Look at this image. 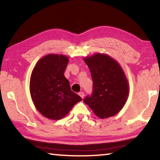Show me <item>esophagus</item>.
I'll use <instances>...</instances> for the list:
<instances>
[{"mask_svg": "<svg viewBox=\"0 0 160 160\" xmlns=\"http://www.w3.org/2000/svg\"><path fill=\"white\" fill-rule=\"evenodd\" d=\"M78 94H79V95L80 96L81 98H82V99L84 98V96H85V94H84V93L82 92H80L78 93Z\"/></svg>", "mask_w": 160, "mask_h": 160, "instance_id": "34e87169", "label": "esophagus"}]
</instances>
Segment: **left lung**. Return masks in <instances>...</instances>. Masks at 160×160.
Masks as SVG:
<instances>
[{"label": "left lung", "instance_id": "left-lung-1", "mask_svg": "<svg viewBox=\"0 0 160 160\" xmlns=\"http://www.w3.org/2000/svg\"><path fill=\"white\" fill-rule=\"evenodd\" d=\"M90 68L93 91L83 102L100 118L113 116L125 105L129 93L128 80L118 62L104 53L84 58Z\"/></svg>", "mask_w": 160, "mask_h": 160}]
</instances>
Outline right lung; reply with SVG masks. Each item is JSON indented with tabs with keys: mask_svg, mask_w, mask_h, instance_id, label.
I'll return each instance as SVG.
<instances>
[{
	"mask_svg": "<svg viewBox=\"0 0 160 160\" xmlns=\"http://www.w3.org/2000/svg\"><path fill=\"white\" fill-rule=\"evenodd\" d=\"M64 55L48 54L37 62L32 72L29 90L36 109L52 120L66 116L82 98L70 89L64 76L68 63Z\"/></svg>",
	"mask_w": 160,
	"mask_h": 160,
	"instance_id": "add662e5",
	"label": "right lung"
}]
</instances>
